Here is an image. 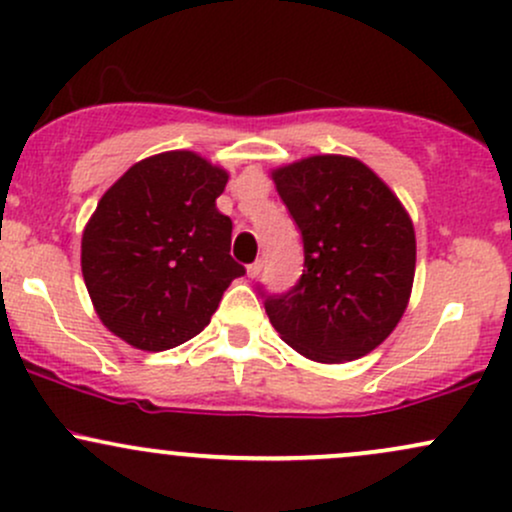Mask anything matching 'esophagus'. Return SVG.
<instances>
[{
  "instance_id": "1",
  "label": "esophagus",
  "mask_w": 512,
  "mask_h": 512,
  "mask_svg": "<svg viewBox=\"0 0 512 512\" xmlns=\"http://www.w3.org/2000/svg\"><path fill=\"white\" fill-rule=\"evenodd\" d=\"M262 267H264V262H262V260H257V262L248 264V276H252V279H255V276L262 272Z\"/></svg>"
}]
</instances>
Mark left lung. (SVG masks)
I'll use <instances>...</instances> for the list:
<instances>
[{"mask_svg": "<svg viewBox=\"0 0 512 512\" xmlns=\"http://www.w3.org/2000/svg\"><path fill=\"white\" fill-rule=\"evenodd\" d=\"M274 182L301 231L303 274L284 293L257 284L269 322L313 361L366 356L395 330L414 284L407 211L356 158L310 156Z\"/></svg>", "mask_w": 512, "mask_h": 512, "instance_id": "1", "label": "left lung"}]
</instances>
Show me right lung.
Masks as SVG:
<instances>
[{"instance_id":"add662e5","label":"right lung","mask_w":512,"mask_h":512,"mask_svg":"<svg viewBox=\"0 0 512 512\" xmlns=\"http://www.w3.org/2000/svg\"><path fill=\"white\" fill-rule=\"evenodd\" d=\"M226 170L192 151L144 158L105 192L81 238V272L110 332L144 351L197 337L245 274L216 209Z\"/></svg>"}]
</instances>
